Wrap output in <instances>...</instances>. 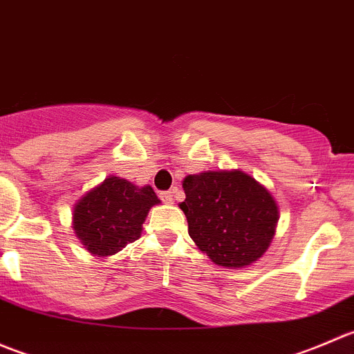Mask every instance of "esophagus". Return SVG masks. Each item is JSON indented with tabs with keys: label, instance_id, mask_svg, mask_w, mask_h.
Returning <instances> with one entry per match:
<instances>
[{
	"label": "esophagus",
	"instance_id": "1",
	"mask_svg": "<svg viewBox=\"0 0 354 354\" xmlns=\"http://www.w3.org/2000/svg\"><path fill=\"white\" fill-rule=\"evenodd\" d=\"M173 197H174V192H162V194H160V200H162L164 203L173 202Z\"/></svg>",
	"mask_w": 354,
	"mask_h": 354
}]
</instances>
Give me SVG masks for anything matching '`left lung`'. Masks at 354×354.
<instances>
[{
    "label": "left lung",
    "mask_w": 354,
    "mask_h": 354,
    "mask_svg": "<svg viewBox=\"0 0 354 354\" xmlns=\"http://www.w3.org/2000/svg\"><path fill=\"white\" fill-rule=\"evenodd\" d=\"M180 203L188 234L216 266L243 269L267 252L279 207L263 185L243 171H203L183 180Z\"/></svg>",
    "instance_id": "left-lung-1"
}]
</instances>
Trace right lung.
I'll return each instance as SVG.
<instances>
[{
  "label": "right lung",
  "instance_id": "obj_1",
  "mask_svg": "<svg viewBox=\"0 0 354 354\" xmlns=\"http://www.w3.org/2000/svg\"><path fill=\"white\" fill-rule=\"evenodd\" d=\"M159 203L151 185L108 176L77 200L71 227L88 253L109 257L140 238L149 210Z\"/></svg>",
  "mask_w": 354,
  "mask_h": 354
}]
</instances>
